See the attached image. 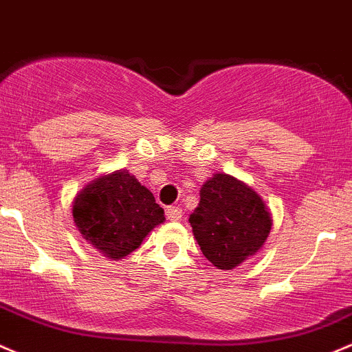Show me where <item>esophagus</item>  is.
Segmentation results:
<instances>
[{
	"label": "esophagus",
	"instance_id": "obj_1",
	"mask_svg": "<svg viewBox=\"0 0 352 352\" xmlns=\"http://www.w3.org/2000/svg\"><path fill=\"white\" fill-rule=\"evenodd\" d=\"M184 216V210L182 207L179 206H170L168 209H166V217H168L170 221H180Z\"/></svg>",
	"mask_w": 352,
	"mask_h": 352
}]
</instances>
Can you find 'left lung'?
I'll return each instance as SVG.
<instances>
[{"label":"left lung","mask_w":352,"mask_h":352,"mask_svg":"<svg viewBox=\"0 0 352 352\" xmlns=\"http://www.w3.org/2000/svg\"><path fill=\"white\" fill-rule=\"evenodd\" d=\"M188 223L207 260L219 270H232L263 248L272 216L250 186L214 173L201 187V202Z\"/></svg>","instance_id":"1"}]
</instances>
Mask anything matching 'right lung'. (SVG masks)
Here are the masks:
<instances>
[{"label":"right lung","instance_id":"add662e5","mask_svg":"<svg viewBox=\"0 0 352 352\" xmlns=\"http://www.w3.org/2000/svg\"><path fill=\"white\" fill-rule=\"evenodd\" d=\"M72 216L82 238L114 261L133 253L165 221L153 194L128 170L89 182L74 199Z\"/></svg>","mask_w":352,"mask_h":352}]
</instances>
